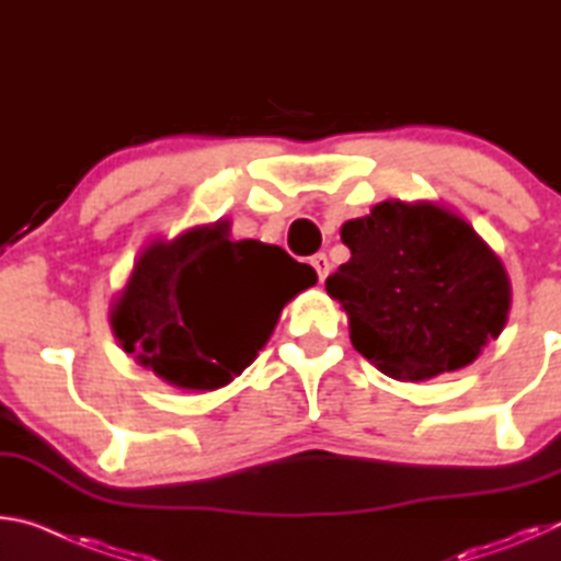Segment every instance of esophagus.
I'll return each mask as SVG.
<instances>
[{
	"label": "esophagus",
	"mask_w": 561,
	"mask_h": 561,
	"mask_svg": "<svg viewBox=\"0 0 561 561\" xmlns=\"http://www.w3.org/2000/svg\"><path fill=\"white\" fill-rule=\"evenodd\" d=\"M311 267L317 270V274H319V279L324 282L327 279V274H329V260H327V254L324 252H319V254H314V257H311Z\"/></svg>",
	"instance_id": "esophagus-1"
}]
</instances>
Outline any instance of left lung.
Returning <instances> with one entry per match:
<instances>
[{
	"instance_id": "1",
	"label": "left lung",
	"mask_w": 561,
	"mask_h": 561,
	"mask_svg": "<svg viewBox=\"0 0 561 561\" xmlns=\"http://www.w3.org/2000/svg\"><path fill=\"white\" fill-rule=\"evenodd\" d=\"M351 260L327 279L351 344L396 381L460 371L502 334L512 287L468 220L431 201H383L341 225Z\"/></svg>"
}]
</instances>
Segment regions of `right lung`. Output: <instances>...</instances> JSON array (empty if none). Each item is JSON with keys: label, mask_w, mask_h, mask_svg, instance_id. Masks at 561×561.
<instances>
[{"label": "right lung", "mask_w": 561, "mask_h": 561, "mask_svg": "<svg viewBox=\"0 0 561 561\" xmlns=\"http://www.w3.org/2000/svg\"><path fill=\"white\" fill-rule=\"evenodd\" d=\"M317 272L277 244L232 240L230 220L156 237L111 301L113 336L180 391H217L257 358L282 309Z\"/></svg>", "instance_id": "obj_1"}]
</instances>
